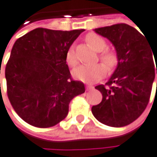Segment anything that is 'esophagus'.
I'll list each match as a JSON object with an SVG mask.
<instances>
[{"instance_id":"34e87169","label":"esophagus","mask_w":157,"mask_h":157,"mask_svg":"<svg viewBox=\"0 0 157 157\" xmlns=\"http://www.w3.org/2000/svg\"><path fill=\"white\" fill-rule=\"evenodd\" d=\"M92 88H93V86H92L91 85H87V86H86V89H87V90H90V89H92Z\"/></svg>"}]
</instances>
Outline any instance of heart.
Listing matches in <instances>:
<instances>
[{"mask_svg": "<svg viewBox=\"0 0 157 157\" xmlns=\"http://www.w3.org/2000/svg\"><path fill=\"white\" fill-rule=\"evenodd\" d=\"M86 42L87 44L95 51L100 52L99 59L102 61V64H93V65H82L73 70L72 75L75 79L80 80L85 83H92L100 79L108 71L113 70L118 63V56L115 51L111 49H105L107 47L106 41L96 33H89L86 37ZM66 62L70 67H74L78 63L75 52L73 48L68 49L66 53Z\"/></svg>", "mask_w": 157, "mask_h": 157, "instance_id": "b5f03b06", "label": "heart"}]
</instances>
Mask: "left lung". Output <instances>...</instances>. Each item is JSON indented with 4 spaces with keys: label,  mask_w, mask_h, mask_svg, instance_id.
<instances>
[{
    "label": "left lung",
    "mask_w": 157,
    "mask_h": 157,
    "mask_svg": "<svg viewBox=\"0 0 157 157\" xmlns=\"http://www.w3.org/2000/svg\"><path fill=\"white\" fill-rule=\"evenodd\" d=\"M114 45L118 64L105 85L95 88L102 94L101 102L92 107L93 115L102 124L120 128L134 122L147 107L155 71L157 48L135 28L115 24L95 29Z\"/></svg>",
    "instance_id": "obj_1"
}]
</instances>
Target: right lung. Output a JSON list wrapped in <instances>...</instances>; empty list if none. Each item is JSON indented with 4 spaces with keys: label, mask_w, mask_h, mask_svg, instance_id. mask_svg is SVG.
Masks as SVG:
<instances>
[{
    "label": "right lung",
    "mask_w": 157,
    "mask_h": 157,
    "mask_svg": "<svg viewBox=\"0 0 157 157\" xmlns=\"http://www.w3.org/2000/svg\"><path fill=\"white\" fill-rule=\"evenodd\" d=\"M83 31L37 28L16 41L5 67L7 96L28 124H59L71 100L85 92L84 83L72 79L66 63L68 49Z\"/></svg>",
    "instance_id": "right-lung-1"
}]
</instances>
